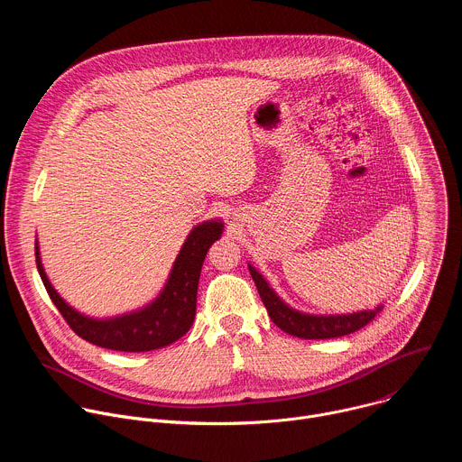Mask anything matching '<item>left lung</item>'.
I'll list each match as a JSON object with an SVG mask.
<instances>
[{
  "label": "left lung",
  "instance_id": "obj_1",
  "mask_svg": "<svg viewBox=\"0 0 462 462\" xmlns=\"http://www.w3.org/2000/svg\"><path fill=\"white\" fill-rule=\"evenodd\" d=\"M250 276L257 287L263 305L267 307L271 319L282 331L303 338V340H328L351 335L365 327L382 310V305L369 310H358L351 314H307L289 307L265 282L252 265H248Z\"/></svg>",
  "mask_w": 462,
  "mask_h": 462
}]
</instances>
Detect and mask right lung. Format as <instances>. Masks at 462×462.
Returning a JSON list of instances; mask_svg holds the SVG:
<instances>
[{
  "label": "right lung",
  "mask_w": 462,
  "mask_h": 462,
  "mask_svg": "<svg viewBox=\"0 0 462 462\" xmlns=\"http://www.w3.org/2000/svg\"><path fill=\"white\" fill-rule=\"evenodd\" d=\"M221 234V219L197 225L186 237L157 300L141 310L106 319L84 316L60 298L43 271L38 241L34 248L36 267L52 303L80 338L104 349L144 353L166 347L188 333L195 318L197 287H199L203 261L208 248Z\"/></svg>",
  "instance_id": "add662e5"
}]
</instances>
